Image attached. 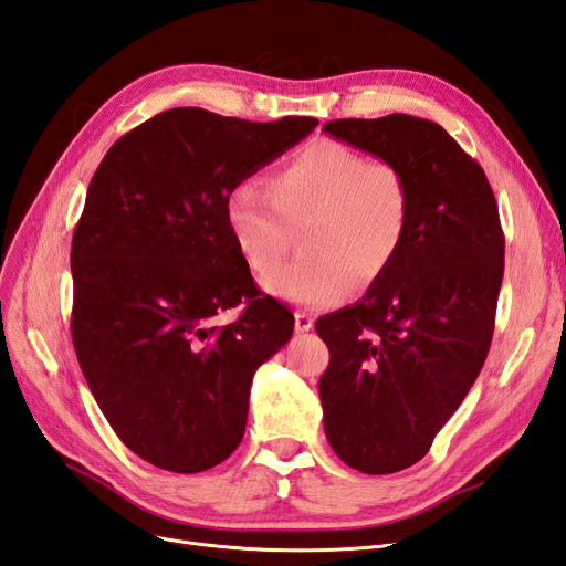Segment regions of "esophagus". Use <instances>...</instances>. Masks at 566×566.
<instances>
[{
	"label": "esophagus",
	"instance_id": "1",
	"mask_svg": "<svg viewBox=\"0 0 566 566\" xmlns=\"http://www.w3.org/2000/svg\"><path fill=\"white\" fill-rule=\"evenodd\" d=\"M296 332H308L313 327V317L308 313H296Z\"/></svg>",
	"mask_w": 566,
	"mask_h": 566
}]
</instances>
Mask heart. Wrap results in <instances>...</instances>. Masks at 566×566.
Instances as JSON below:
<instances>
[{
	"label": "heart",
	"instance_id": "b5f03b06",
	"mask_svg": "<svg viewBox=\"0 0 566 566\" xmlns=\"http://www.w3.org/2000/svg\"><path fill=\"white\" fill-rule=\"evenodd\" d=\"M411 210L409 181L387 159H368L337 140H315L272 174L270 191L241 181L227 198V222L245 265L277 268L292 229L306 224L296 263L265 280L289 303L325 308L392 265Z\"/></svg>",
	"mask_w": 566,
	"mask_h": 566
}]
</instances>
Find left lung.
Masks as SVG:
<instances>
[{"mask_svg": "<svg viewBox=\"0 0 566 566\" xmlns=\"http://www.w3.org/2000/svg\"><path fill=\"white\" fill-rule=\"evenodd\" d=\"M325 132L397 165L411 210L401 249L366 296L315 323L329 349L321 401L337 457L360 473L421 461L481 373L504 274L497 200L440 124L389 114Z\"/></svg>", "mask_w": 566, "mask_h": 566, "instance_id": "8db88e82", "label": "left lung"}]
</instances>
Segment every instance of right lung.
<instances>
[{
    "instance_id": "add662e5",
    "label": "right lung",
    "mask_w": 566,
    "mask_h": 566,
    "mask_svg": "<svg viewBox=\"0 0 566 566\" xmlns=\"http://www.w3.org/2000/svg\"><path fill=\"white\" fill-rule=\"evenodd\" d=\"M315 126L177 107L93 174L71 241V339L112 430L157 469L198 473L234 452L255 370L292 339L294 315L260 296L237 249L227 198ZM241 300L239 322L211 323Z\"/></svg>"
}]
</instances>
